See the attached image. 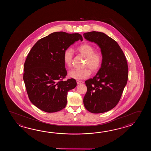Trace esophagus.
Instances as JSON below:
<instances>
[{
    "instance_id": "esophagus-1",
    "label": "esophagus",
    "mask_w": 151,
    "mask_h": 151,
    "mask_svg": "<svg viewBox=\"0 0 151 151\" xmlns=\"http://www.w3.org/2000/svg\"><path fill=\"white\" fill-rule=\"evenodd\" d=\"M77 83H78V84H81V83H83V81L78 80H77Z\"/></svg>"
}]
</instances>
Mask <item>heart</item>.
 Instances as JSON below:
<instances>
[{
	"label": "heart",
	"instance_id": "heart-1",
	"mask_svg": "<svg viewBox=\"0 0 151 151\" xmlns=\"http://www.w3.org/2000/svg\"><path fill=\"white\" fill-rule=\"evenodd\" d=\"M77 51L80 55L85 57L83 66L81 69H73L68 72V76L75 79H83L89 77L92 72L99 70L103 61L101 54L95 51L94 47L87 43H84L77 47ZM73 59V52L70 48L65 50L63 60L66 67L71 68Z\"/></svg>",
	"mask_w": 151,
	"mask_h": 151
}]
</instances>
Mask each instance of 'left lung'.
<instances>
[{"instance_id": "8db88e82", "label": "left lung", "mask_w": 151, "mask_h": 151, "mask_svg": "<svg viewBox=\"0 0 151 151\" xmlns=\"http://www.w3.org/2000/svg\"><path fill=\"white\" fill-rule=\"evenodd\" d=\"M84 38L99 46L103 56L96 76L85 81L87 88L83 98L86 109L92 113L106 112L119 103L128 80L125 55L116 42L103 32L85 33Z\"/></svg>"}]
</instances>
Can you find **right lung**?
<instances>
[{
  "label": "right lung",
  "instance_id": "obj_1",
  "mask_svg": "<svg viewBox=\"0 0 151 151\" xmlns=\"http://www.w3.org/2000/svg\"><path fill=\"white\" fill-rule=\"evenodd\" d=\"M79 33L53 32L39 40L26 59L23 79L31 102L42 111L56 112L64 109L68 92L76 80H63L67 75L63 60L65 50L78 40Z\"/></svg>",
  "mask_w": 151,
  "mask_h": 151
}]
</instances>
